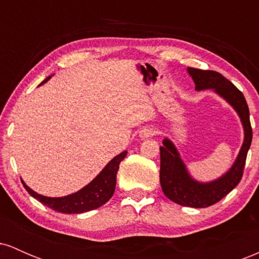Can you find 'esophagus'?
<instances>
[{
	"label": "esophagus",
	"mask_w": 259,
	"mask_h": 259,
	"mask_svg": "<svg viewBox=\"0 0 259 259\" xmlns=\"http://www.w3.org/2000/svg\"><path fill=\"white\" fill-rule=\"evenodd\" d=\"M156 133H157V132L153 129V127L145 126V127H142L141 130H140V138H141V139L151 138V136L156 135Z\"/></svg>",
	"instance_id": "34e87169"
}]
</instances>
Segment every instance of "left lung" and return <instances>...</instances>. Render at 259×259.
Returning a JSON list of instances; mask_svg holds the SVG:
<instances>
[{"mask_svg": "<svg viewBox=\"0 0 259 259\" xmlns=\"http://www.w3.org/2000/svg\"><path fill=\"white\" fill-rule=\"evenodd\" d=\"M187 72L194 79L196 90L213 89L223 99L234 107L241 118L245 129V141L240 150L234 165L227 174L212 183H197L187 173L183 160L180 159L177 148L170 140L164 139L160 151L159 179L163 192L169 200L185 207L204 208L217 203L225 197L241 180L245 169L247 152L252 142V126L249 121L247 102L242 92L229 81L221 73L214 70H202L189 68Z\"/></svg>", "mask_w": 259, "mask_h": 259, "instance_id": "obj_1", "label": "left lung"}]
</instances>
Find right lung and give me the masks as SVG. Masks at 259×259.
Here are the masks:
<instances>
[{
    "instance_id": "obj_1",
    "label": "right lung",
    "mask_w": 259,
    "mask_h": 259,
    "mask_svg": "<svg viewBox=\"0 0 259 259\" xmlns=\"http://www.w3.org/2000/svg\"><path fill=\"white\" fill-rule=\"evenodd\" d=\"M47 80H49V78L44 80L41 84L46 82ZM126 153V151H124V152L115 156L89 185H86L80 191L69 196L57 198L46 197V196H41L32 191L30 187L25 185L24 181L22 180L23 186L25 187L26 191L32 197L36 198L45 206L52 208L56 212L67 213V214H78V213L89 212V210L96 209V208L105 204L114 194L118 169H119L121 160L125 158Z\"/></svg>"
}]
</instances>
